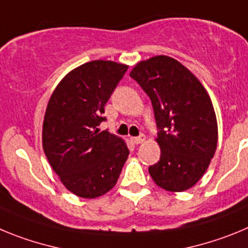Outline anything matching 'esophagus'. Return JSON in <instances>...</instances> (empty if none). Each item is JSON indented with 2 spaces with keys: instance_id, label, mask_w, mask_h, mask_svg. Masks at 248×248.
I'll return each instance as SVG.
<instances>
[{
  "instance_id": "obj_1",
  "label": "esophagus",
  "mask_w": 248,
  "mask_h": 248,
  "mask_svg": "<svg viewBox=\"0 0 248 248\" xmlns=\"http://www.w3.org/2000/svg\"><path fill=\"white\" fill-rule=\"evenodd\" d=\"M131 140H132V143L140 144V143H142V142H144V140H146V136L140 135L138 137H132V138H131Z\"/></svg>"
}]
</instances>
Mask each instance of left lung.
Returning <instances> with one entry per match:
<instances>
[{"mask_svg": "<svg viewBox=\"0 0 248 248\" xmlns=\"http://www.w3.org/2000/svg\"><path fill=\"white\" fill-rule=\"evenodd\" d=\"M129 77L151 99L160 158L149 167L155 184L169 191L191 188L207 169L217 144L213 102L184 65L166 55L140 62Z\"/></svg>", "mask_w": 248, "mask_h": 248, "instance_id": "1", "label": "left lung"}]
</instances>
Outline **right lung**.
Returning <instances> with one entry per match:
<instances>
[{
  "instance_id": "1",
  "label": "right lung",
  "mask_w": 248,
  "mask_h": 248,
  "mask_svg": "<svg viewBox=\"0 0 248 248\" xmlns=\"http://www.w3.org/2000/svg\"><path fill=\"white\" fill-rule=\"evenodd\" d=\"M128 66L93 60L70 71L53 93L43 124V149L68 190L97 198L115 186L129 155L126 143L97 127Z\"/></svg>"
}]
</instances>
